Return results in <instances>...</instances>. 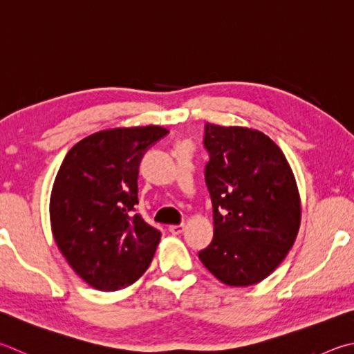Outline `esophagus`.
Instances as JSON below:
<instances>
[{"mask_svg": "<svg viewBox=\"0 0 354 354\" xmlns=\"http://www.w3.org/2000/svg\"><path fill=\"white\" fill-rule=\"evenodd\" d=\"M169 230L173 235H179L184 232V224H178V226H169Z\"/></svg>", "mask_w": 354, "mask_h": 354, "instance_id": "esophagus-1", "label": "esophagus"}]
</instances>
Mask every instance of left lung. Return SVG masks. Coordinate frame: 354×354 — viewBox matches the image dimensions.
Segmentation results:
<instances>
[{
    "label": "left lung",
    "instance_id": "left-lung-1",
    "mask_svg": "<svg viewBox=\"0 0 354 354\" xmlns=\"http://www.w3.org/2000/svg\"><path fill=\"white\" fill-rule=\"evenodd\" d=\"M204 147L214 240L199 260L224 285H257L285 260L299 234L292 169L280 147L254 128L205 124Z\"/></svg>",
    "mask_w": 354,
    "mask_h": 354
}]
</instances>
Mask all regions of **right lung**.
<instances>
[{"mask_svg": "<svg viewBox=\"0 0 354 354\" xmlns=\"http://www.w3.org/2000/svg\"><path fill=\"white\" fill-rule=\"evenodd\" d=\"M167 134L159 125L89 134L57 171L49 201L54 240L74 272L99 291L133 285L156 252L160 232L133 210L140 159Z\"/></svg>", "mask_w": 354, "mask_h": 354, "instance_id": "obj_1", "label": "right lung"}]
</instances>
